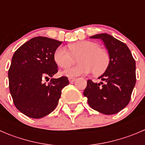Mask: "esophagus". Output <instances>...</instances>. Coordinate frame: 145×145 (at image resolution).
I'll return each instance as SVG.
<instances>
[{
    "mask_svg": "<svg viewBox=\"0 0 145 145\" xmlns=\"http://www.w3.org/2000/svg\"><path fill=\"white\" fill-rule=\"evenodd\" d=\"M76 80V78H74V77H69V81L70 83H73Z\"/></svg>",
    "mask_w": 145,
    "mask_h": 145,
    "instance_id": "1",
    "label": "esophagus"
}]
</instances>
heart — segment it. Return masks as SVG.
Instances as JSON below:
<instances>
[{
    "label": "heart",
    "instance_id": "obj_1",
    "mask_svg": "<svg viewBox=\"0 0 145 145\" xmlns=\"http://www.w3.org/2000/svg\"><path fill=\"white\" fill-rule=\"evenodd\" d=\"M69 48L59 46L54 52L55 62L62 68H66L74 62V57L81 55L78 59L79 65L70 67L63 71L69 77L79 76L94 73L100 75L105 72L109 67L110 57L107 51L101 48L100 45L90 40H81L69 45Z\"/></svg>",
    "mask_w": 145,
    "mask_h": 145
}]
</instances>
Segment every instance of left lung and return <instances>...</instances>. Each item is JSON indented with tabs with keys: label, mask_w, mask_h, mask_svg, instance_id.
<instances>
[{
	"label": "left lung",
	"mask_w": 145,
	"mask_h": 145,
	"mask_svg": "<svg viewBox=\"0 0 145 145\" xmlns=\"http://www.w3.org/2000/svg\"><path fill=\"white\" fill-rule=\"evenodd\" d=\"M90 39H101L110 57L105 72L98 78L103 82L87 81L83 95L92 109L106 115L122 110L131 100L136 82L135 61L126 45L107 33H100Z\"/></svg>",
	"instance_id": "obj_1"
}]
</instances>
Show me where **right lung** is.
Instances as JSON below:
<instances>
[{
    "label": "right lung",
    "instance_id": "right-lung-1",
    "mask_svg": "<svg viewBox=\"0 0 145 145\" xmlns=\"http://www.w3.org/2000/svg\"><path fill=\"white\" fill-rule=\"evenodd\" d=\"M62 42L37 36L20 47L13 55L9 70V88L16 108L26 116L40 118L56 108L68 78H52L58 71L54 52Z\"/></svg>",
    "mask_w": 145,
    "mask_h": 145
}]
</instances>
